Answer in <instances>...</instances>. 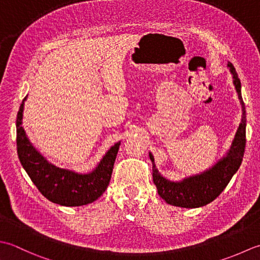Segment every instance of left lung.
I'll use <instances>...</instances> for the list:
<instances>
[{
    "mask_svg": "<svg viewBox=\"0 0 260 260\" xmlns=\"http://www.w3.org/2000/svg\"><path fill=\"white\" fill-rule=\"evenodd\" d=\"M228 67L234 76V84L242 108V119L226 156L202 174L184 178L181 182H171L157 171L153 156L149 153L152 161L153 183L159 197L168 204L194 209L211 203L226 187L241 165L246 148V108L241 96V83L236 68L231 62L228 63Z\"/></svg>",
    "mask_w": 260,
    "mask_h": 260,
    "instance_id": "8db88e82",
    "label": "left lung"
}]
</instances>
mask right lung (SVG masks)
Here are the masks:
<instances>
[{
    "instance_id": "right-lung-1",
    "label": "right lung",
    "mask_w": 260,
    "mask_h": 260,
    "mask_svg": "<svg viewBox=\"0 0 260 260\" xmlns=\"http://www.w3.org/2000/svg\"><path fill=\"white\" fill-rule=\"evenodd\" d=\"M23 99L17 115V149L21 165L46 199L63 206H81L96 201L110 183L120 142L105 153L89 174H78L52 165L40 155L26 137L22 126Z\"/></svg>"
}]
</instances>
